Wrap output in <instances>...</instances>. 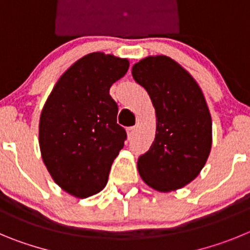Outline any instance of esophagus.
<instances>
[{
	"instance_id": "obj_1",
	"label": "esophagus",
	"mask_w": 250,
	"mask_h": 250,
	"mask_svg": "<svg viewBox=\"0 0 250 250\" xmlns=\"http://www.w3.org/2000/svg\"><path fill=\"white\" fill-rule=\"evenodd\" d=\"M134 132H136V127H130V128H128V129H127V136H128V138H129V139L133 138Z\"/></svg>"
}]
</instances>
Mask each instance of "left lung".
<instances>
[{
  "label": "left lung",
  "instance_id": "8db88e82",
  "mask_svg": "<svg viewBox=\"0 0 250 250\" xmlns=\"http://www.w3.org/2000/svg\"><path fill=\"white\" fill-rule=\"evenodd\" d=\"M156 111V138L137 162L139 175L154 190L168 193L189 184L212 149V116L197 81L163 55L142 58L132 67Z\"/></svg>",
  "mask_w": 250,
  "mask_h": 250
}]
</instances>
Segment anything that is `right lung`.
Segmentation results:
<instances>
[{
  "label": "right lung",
  "mask_w": 250,
  "mask_h": 250,
  "mask_svg": "<svg viewBox=\"0 0 250 250\" xmlns=\"http://www.w3.org/2000/svg\"><path fill=\"white\" fill-rule=\"evenodd\" d=\"M127 58L93 52L58 78L38 125L43 163L61 189L76 198L97 194L108 181L127 137L117 125L109 88L127 73Z\"/></svg>",
  "instance_id": "right-lung-1"
}]
</instances>
